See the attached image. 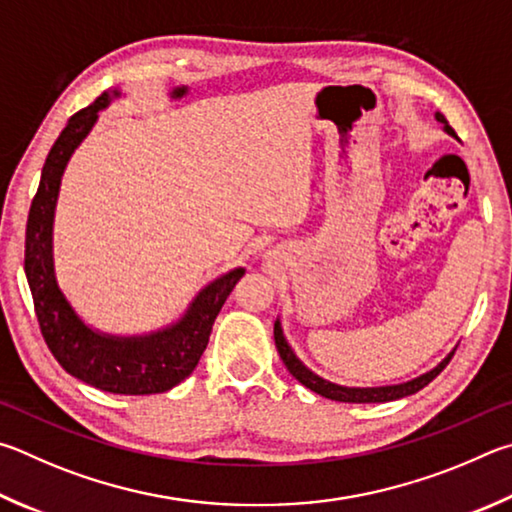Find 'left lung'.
<instances>
[{"label": "left lung", "instance_id": "left-lung-1", "mask_svg": "<svg viewBox=\"0 0 512 512\" xmlns=\"http://www.w3.org/2000/svg\"><path fill=\"white\" fill-rule=\"evenodd\" d=\"M436 121L443 123V130L447 134H452L456 137L454 130L450 128V123H447L445 116L441 112H436ZM274 342L276 348H279V355L283 364L288 366V371L297 378L303 387H308L310 391L319 393V396H324L328 400H337V402H389V400H398V398H405L411 396V393L420 391L423 387H427L429 382H432L438 373H441L447 364L452 360V353H447L441 362H438L432 371H427L423 375H418L414 380H407L402 384H389V387H342V384H335L330 380H324L321 375L312 373L306 364H303L297 353L292 351V346L288 344V339L283 335V328H281V319L274 321Z\"/></svg>", "mask_w": 512, "mask_h": 512}]
</instances>
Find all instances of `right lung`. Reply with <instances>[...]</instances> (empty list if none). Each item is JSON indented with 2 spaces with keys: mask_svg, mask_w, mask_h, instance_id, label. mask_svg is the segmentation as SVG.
<instances>
[{
  "mask_svg": "<svg viewBox=\"0 0 512 512\" xmlns=\"http://www.w3.org/2000/svg\"><path fill=\"white\" fill-rule=\"evenodd\" d=\"M121 96L116 87L107 89L92 105L76 112L49 150L26 222L24 272L42 337L62 369L101 391L148 396L177 387L193 373L209 344L215 317L245 270L236 267L204 285L182 317L146 335L103 333L85 324L71 306L60 290L53 265V218L62 175L74 150L96 125L98 112Z\"/></svg>",
  "mask_w": 512,
  "mask_h": 512,
  "instance_id": "obj_1",
  "label": "right lung"
}]
</instances>
